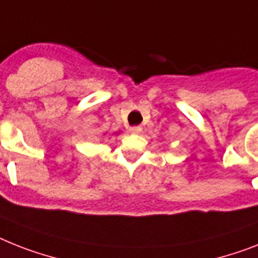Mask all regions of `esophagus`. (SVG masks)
<instances>
[{
  "label": "esophagus",
  "instance_id": "esophagus-1",
  "mask_svg": "<svg viewBox=\"0 0 258 258\" xmlns=\"http://www.w3.org/2000/svg\"><path fill=\"white\" fill-rule=\"evenodd\" d=\"M129 132H131L132 134H138L142 132V127L141 126H132V127H129Z\"/></svg>",
  "mask_w": 258,
  "mask_h": 258
}]
</instances>
